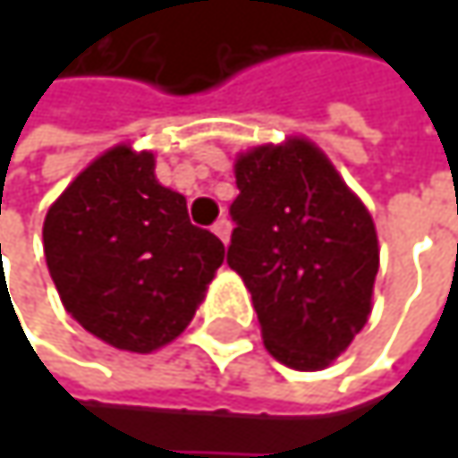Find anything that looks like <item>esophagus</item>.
<instances>
[{
  "mask_svg": "<svg viewBox=\"0 0 458 458\" xmlns=\"http://www.w3.org/2000/svg\"><path fill=\"white\" fill-rule=\"evenodd\" d=\"M212 230H215V235H217V238H220L223 243H228V241H230V220H228V217H220V220H217V223L212 225Z\"/></svg>",
  "mask_w": 458,
  "mask_h": 458,
  "instance_id": "34e87169",
  "label": "esophagus"
}]
</instances>
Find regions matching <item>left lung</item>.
<instances>
[{"instance_id":"8db88e82","label":"left lung","mask_w":458,"mask_h":458,"mask_svg":"<svg viewBox=\"0 0 458 458\" xmlns=\"http://www.w3.org/2000/svg\"><path fill=\"white\" fill-rule=\"evenodd\" d=\"M228 265L243 278L267 352L300 371L339 358L371 313L377 228L310 140L235 158Z\"/></svg>"}]
</instances>
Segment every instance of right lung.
<instances>
[{
    "mask_svg": "<svg viewBox=\"0 0 458 458\" xmlns=\"http://www.w3.org/2000/svg\"><path fill=\"white\" fill-rule=\"evenodd\" d=\"M153 169L148 150H106L49 207L42 228L63 308L130 352L177 339L225 259L223 241L191 225L185 196Z\"/></svg>",
    "mask_w": 458,
    "mask_h": 458,
    "instance_id": "right-lung-1",
    "label": "right lung"
}]
</instances>
